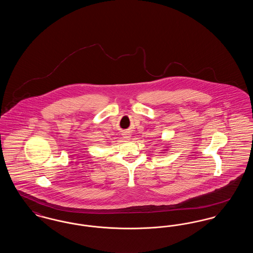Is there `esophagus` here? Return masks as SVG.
Returning <instances> with one entry per match:
<instances>
[{
	"label": "esophagus",
	"instance_id": "34e87169",
	"mask_svg": "<svg viewBox=\"0 0 253 253\" xmlns=\"http://www.w3.org/2000/svg\"><path fill=\"white\" fill-rule=\"evenodd\" d=\"M123 137H124V139H126V140H130V138H131V133H130V132H124V133H123Z\"/></svg>",
	"mask_w": 253,
	"mask_h": 253
}]
</instances>
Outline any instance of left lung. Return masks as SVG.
<instances>
[{"label":"left lung","instance_id":"8db88e82","mask_svg":"<svg viewBox=\"0 0 253 253\" xmlns=\"http://www.w3.org/2000/svg\"><path fill=\"white\" fill-rule=\"evenodd\" d=\"M166 150H168V149H165V150H164V151H166Z\"/></svg>","mask_w":253,"mask_h":253}]
</instances>
